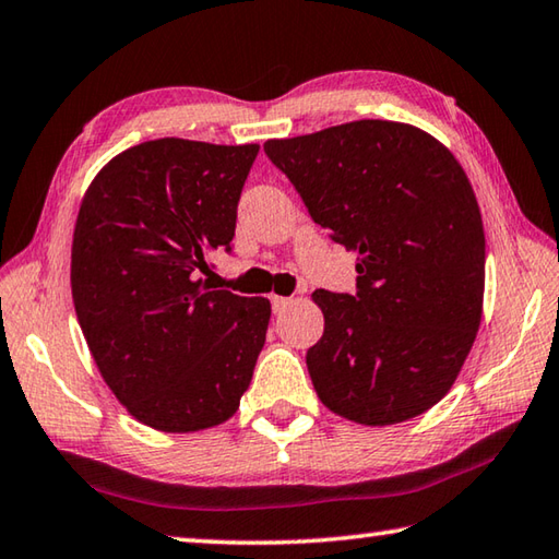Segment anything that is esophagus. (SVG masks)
<instances>
[{
    "label": "esophagus",
    "instance_id": "esophagus-1",
    "mask_svg": "<svg viewBox=\"0 0 559 559\" xmlns=\"http://www.w3.org/2000/svg\"><path fill=\"white\" fill-rule=\"evenodd\" d=\"M271 302H273V310H276V313H281V310H286L290 302H293V298H286V296H273L271 298Z\"/></svg>",
    "mask_w": 559,
    "mask_h": 559
}]
</instances>
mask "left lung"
<instances>
[{
	"label": "left lung",
	"instance_id": "left-lung-1",
	"mask_svg": "<svg viewBox=\"0 0 559 559\" xmlns=\"http://www.w3.org/2000/svg\"><path fill=\"white\" fill-rule=\"evenodd\" d=\"M263 150L313 222L359 261L357 293L318 288V400L362 427L414 419L456 382L484 316L486 234L466 173L409 122L355 120Z\"/></svg>",
	"mask_w": 559,
	"mask_h": 559
}]
</instances>
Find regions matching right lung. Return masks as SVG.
I'll list each match as a JSON object with an SVG mask.
<instances>
[{
	"mask_svg": "<svg viewBox=\"0 0 559 559\" xmlns=\"http://www.w3.org/2000/svg\"><path fill=\"white\" fill-rule=\"evenodd\" d=\"M259 145L159 138L122 150L83 194L71 296L103 382L167 433L219 427L239 409L271 320L269 298L210 290Z\"/></svg>",
	"mask_w": 559,
	"mask_h": 559,
	"instance_id": "add662e5",
	"label": "right lung"
}]
</instances>
